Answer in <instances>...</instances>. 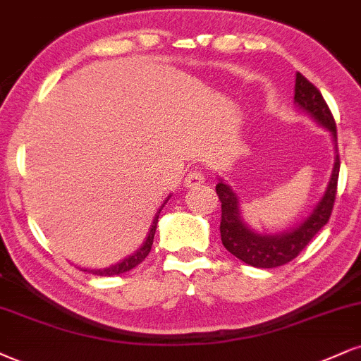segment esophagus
Returning a JSON list of instances; mask_svg holds the SVG:
<instances>
[{
	"label": "esophagus",
	"instance_id": "1",
	"mask_svg": "<svg viewBox=\"0 0 361 361\" xmlns=\"http://www.w3.org/2000/svg\"><path fill=\"white\" fill-rule=\"evenodd\" d=\"M203 181H205V178H203V173L198 171V169H193V171H190L188 175L185 176L186 188H195V186L202 185Z\"/></svg>",
	"mask_w": 361,
	"mask_h": 361
}]
</instances>
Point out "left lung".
Listing matches in <instances>:
<instances>
[{"instance_id": "obj_1", "label": "left lung", "mask_w": 361, "mask_h": 361, "mask_svg": "<svg viewBox=\"0 0 361 361\" xmlns=\"http://www.w3.org/2000/svg\"><path fill=\"white\" fill-rule=\"evenodd\" d=\"M294 104L302 114L311 117L316 124L329 133L334 145L331 176H329L323 197L312 207L310 215L298 225L282 230L279 233L257 232L245 224L244 216H242L240 202H238L237 193L233 192L232 186L224 178H219V183L215 186L216 195L222 202V222H220L222 244L230 254L252 267L272 269L290 262L310 244L311 238L328 224L329 215L333 212L334 198H336L338 175H340L336 124H334L331 111L319 90L299 72L296 73V85H294Z\"/></svg>"}]
</instances>
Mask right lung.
I'll return each mask as SVG.
<instances>
[{"mask_svg":"<svg viewBox=\"0 0 361 361\" xmlns=\"http://www.w3.org/2000/svg\"><path fill=\"white\" fill-rule=\"evenodd\" d=\"M171 198V195H168V198L164 200V202L161 203V207L158 208V212H156L153 222H151V227L149 230H147L145 240H142V244L137 247L136 250L133 252V254H129L128 257H124L123 260H119V262L112 264V266L109 267H104V269H85L82 267V271L85 272H92V274H97V276H119V274H124V272L131 271V269H134L137 266V264H141L142 260L146 259V255L149 254L151 250V245H153V238H154V233H156V225H158V219H159V214H161L163 207L166 205L168 200Z\"/></svg>","mask_w":361,"mask_h":361,"instance_id":"add662e5","label":"right lung"}]
</instances>
